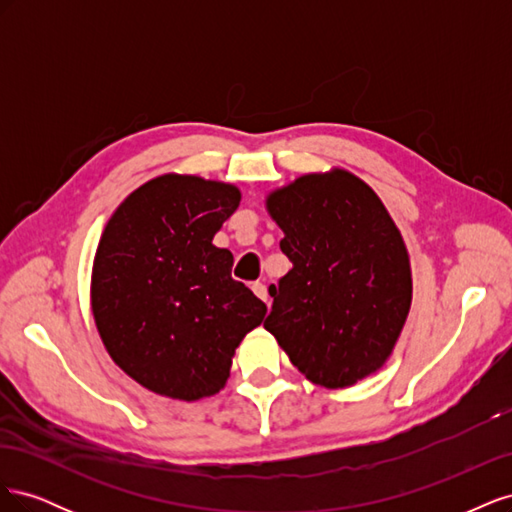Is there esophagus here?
Listing matches in <instances>:
<instances>
[{"instance_id": "34e87169", "label": "esophagus", "mask_w": 512, "mask_h": 512, "mask_svg": "<svg viewBox=\"0 0 512 512\" xmlns=\"http://www.w3.org/2000/svg\"><path fill=\"white\" fill-rule=\"evenodd\" d=\"M252 290H254V294H256V297H258L260 301H265V303H267V297H269V294H267V286H265V284L256 282V284H252Z\"/></svg>"}]
</instances>
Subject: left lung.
<instances>
[{"instance_id":"1","label":"left lung","mask_w":512,"mask_h":512,"mask_svg":"<svg viewBox=\"0 0 512 512\" xmlns=\"http://www.w3.org/2000/svg\"><path fill=\"white\" fill-rule=\"evenodd\" d=\"M292 269L271 286L265 329L314 384L346 389L389 359L412 305L404 237L378 194L344 168L267 196Z\"/></svg>"}]
</instances>
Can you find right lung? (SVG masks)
<instances>
[{
	"label": "right lung",
	"mask_w": 512,
	"mask_h": 512,
	"mask_svg": "<svg viewBox=\"0 0 512 512\" xmlns=\"http://www.w3.org/2000/svg\"><path fill=\"white\" fill-rule=\"evenodd\" d=\"M239 203L237 185L168 173L134 190L104 226L91 312L115 365L151 393H220L237 346L267 314L230 277L232 254L213 245Z\"/></svg>",
	"instance_id": "obj_1"
}]
</instances>
